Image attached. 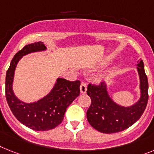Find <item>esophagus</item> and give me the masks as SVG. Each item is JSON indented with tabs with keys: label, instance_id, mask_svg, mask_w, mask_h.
<instances>
[{
	"label": "esophagus",
	"instance_id": "1",
	"mask_svg": "<svg viewBox=\"0 0 154 154\" xmlns=\"http://www.w3.org/2000/svg\"><path fill=\"white\" fill-rule=\"evenodd\" d=\"M87 91V88H86V83L84 82H81V85H80V92L82 94H85Z\"/></svg>",
	"mask_w": 154,
	"mask_h": 154
}]
</instances>
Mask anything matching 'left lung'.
Segmentation results:
<instances>
[{
    "mask_svg": "<svg viewBox=\"0 0 154 154\" xmlns=\"http://www.w3.org/2000/svg\"><path fill=\"white\" fill-rule=\"evenodd\" d=\"M140 78L141 97L137 103L130 107H124L114 102L107 91L106 84H90L87 94L91 98V105L86 112V117L93 128L106 134L116 133L125 130L142 116L148 102V79L144 70V63L141 60L137 64Z\"/></svg>",
    "mask_w": 154,
    "mask_h": 154,
    "instance_id": "8db88e82",
    "label": "left lung"
}]
</instances>
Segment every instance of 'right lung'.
I'll return each instance as SVG.
<instances>
[{"label": "right lung", "instance_id": "add662e5", "mask_svg": "<svg viewBox=\"0 0 154 154\" xmlns=\"http://www.w3.org/2000/svg\"><path fill=\"white\" fill-rule=\"evenodd\" d=\"M42 42L26 45L11 60L5 79V96L11 111L20 123L38 131L51 130L59 125L66 109L80 94V82L57 79L55 86L49 94L36 102L25 103L20 101L12 91L14 72L21 57L34 52L45 50Z\"/></svg>", "mask_w": 154, "mask_h": 154}]
</instances>
